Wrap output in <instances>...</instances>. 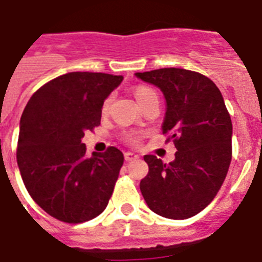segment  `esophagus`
<instances>
[{
	"mask_svg": "<svg viewBox=\"0 0 262 262\" xmlns=\"http://www.w3.org/2000/svg\"><path fill=\"white\" fill-rule=\"evenodd\" d=\"M125 160L126 161H133V160H137L138 159V155H136L135 152H125Z\"/></svg>",
	"mask_w": 262,
	"mask_h": 262,
	"instance_id": "1",
	"label": "esophagus"
}]
</instances>
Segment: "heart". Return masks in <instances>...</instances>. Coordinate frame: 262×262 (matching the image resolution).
<instances>
[{"label":"heart","instance_id":"obj_1","mask_svg":"<svg viewBox=\"0 0 262 262\" xmlns=\"http://www.w3.org/2000/svg\"><path fill=\"white\" fill-rule=\"evenodd\" d=\"M150 93H153L152 89H149V87H137L136 89V98H137V101L140 102L141 99H144V98L146 97L148 94H150ZM110 105V99H106L105 102H103V106H102V110L103 112H106L107 110V107H109ZM126 140L129 142H132V144H136V142H138V140H140V135L138 133H135V132H132V133H127L126 135Z\"/></svg>","mask_w":262,"mask_h":262}]
</instances>
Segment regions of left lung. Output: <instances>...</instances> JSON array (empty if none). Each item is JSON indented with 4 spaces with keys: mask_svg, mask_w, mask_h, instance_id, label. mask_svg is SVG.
I'll list each match as a JSON object with an SVG mask.
<instances>
[{
    "mask_svg": "<svg viewBox=\"0 0 262 262\" xmlns=\"http://www.w3.org/2000/svg\"><path fill=\"white\" fill-rule=\"evenodd\" d=\"M155 84L167 102L163 135L173 140L175 160L153 155L140 182L148 207L169 220H187L207 207L220 191L231 161V125L220 89L207 76L184 69L136 72Z\"/></svg>",
    "mask_w": 262,
    "mask_h": 262,
    "instance_id": "obj_1",
    "label": "left lung"
}]
</instances>
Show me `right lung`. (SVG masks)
Returning <instances> with one entry per match:
<instances>
[{"label": "right lung", "mask_w": 262, "mask_h": 262, "mask_svg": "<svg viewBox=\"0 0 262 262\" xmlns=\"http://www.w3.org/2000/svg\"><path fill=\"white\" fill-rule=\"evenodd\" d=\"M124 76L69 72L32 95L20 121L17 164L25 188L61 222L98 216L112 196L124 155L109 146L86 157L82 138L101 124L102 106Z\"/></svg>", "instance_id": "add662e5"}]
</instances>
